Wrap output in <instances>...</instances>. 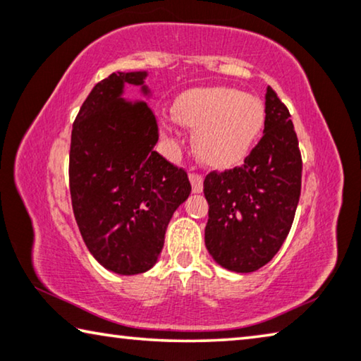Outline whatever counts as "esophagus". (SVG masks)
<instances>
[{"instance_id": "1", "label": "esophagus", "mask_w": 361, "mask_h": 361, "mask_svg": "<svg viewBox=\"0 0 361 361\" xmlns=\"http://www.w3.org/2000/svg\"><path fill=\"white\" fill-rule=\"evenodd\" d=\"M190 184H192V192L193 193H202L203 192V177L200 174H190Z\"/></svg>"}]
</instances>
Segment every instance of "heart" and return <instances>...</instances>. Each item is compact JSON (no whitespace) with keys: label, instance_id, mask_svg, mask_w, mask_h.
Returning a JSON list of instances; mask_svg holds the SVG:
<instances>
[{"label":"heart","instance_id":"heart-1","mask_svg":"<svg viewBox=\"0 0 361 361\" xmlns=\"http://www.w3.org/2000/svg\"><path fill=\"white\" fill-rule=\"evenodd\" d=\"M177 123L195 130L192 140L198 161L212 169H229L242 163L264 129L262 99L229 87L190 88L173 104ZM171 134V123L161 124Z\"/></svg>","mask_w":361,"mask_h":361}]
</instances>
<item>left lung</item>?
Returning a JSON list of instances; mask_svg holds the SVG:
<instances>
[{
	"mask_svg": "<svg viewBox=\"0 0 361 361\" xmlns=\"http://www.w3.org/2000/svg\"><path fill=\"white\" fill-rule=\"evenodd\" d=\"M264 130L240 168L204 177V245L234 273L269 263L289 234L300 198L302 157L289 109L266 88Z\"/></svg>",
	"mask_w": 361,
	"mask_h": 361,
	"instance_id": "8db88e82",
	"label": "left lung"
}]
</instances>
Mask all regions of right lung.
Listing matches in <instances>:
<instances>
[{
	"label": "right lung",
	"instance_id": "1",
	"mask_svg": "<svg viewBox=\"0 0 361 361\" xmlns=\"http://www.w3.org/2000/svg\"><path fill=\"white\" fill-rule=\"evenodd\" d=\"M148 72H113L93 87L72 126V209L88 252L111 273H145L158 262L177 208L190 195L184 169L153 152L158 126L145 102L123 98Z\"/></svg>",
	"mask_w": 361,
	"mask_h": 361
}]
</instances>
